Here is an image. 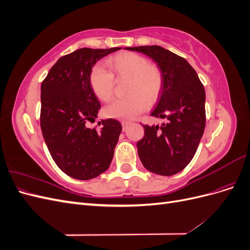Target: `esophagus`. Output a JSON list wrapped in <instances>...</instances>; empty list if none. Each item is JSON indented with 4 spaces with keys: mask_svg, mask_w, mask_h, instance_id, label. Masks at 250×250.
I'll list each match as a JSON object with an SVG mask.
<instances>
[{
    "mask_svg": "<svg viewBox=\"0 0 250 250\" xmlns=\"http://www.w3.org/2000/svg\"><path fill=\"white\" fill-rule=\"evenodd\" d=\"M128 125H129V123H128V122H124V121H123V122H122L123 131H125V130H126V128H127V126H128Z\"/></svg>",
    "mask_w": 250,
    "mask_h": 250,
    "instance_id": "esophagus-1",
    "label": "esophagus"
}]
</instances>
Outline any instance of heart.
I'll list each match as a JSON object with an SVG mask.
<instances>
[{
	"instance_id": "1",
	"label": "heart",
	"mask_w": 250,
	"mask_h": 250,
	"mask_svg": "<svg viewBox=\"0 0 250 250\" xmlns=\"http://www.w3.org/2000/svg\"><path fill=\"white\" fill-rule=\"evenodd\" d=\"M109 73L95 65L89 73V85L95 96L108 102L113 95L116 80L128 79L123 100H116L104 108L105 116L121 121H130L153 104L160 97L164 78L160 67L150 64L149 60L137 53L123 52L106 60Z\"/></svg>"
}]
</instances>
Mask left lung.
Segmentation results:
<instances>
[{
	"label": "left lung",
	"mask_w": 250,
	"mask_h": 250,
	"mask_svg": "<svg viewBox=\"0 0 250 250\" xmlns=\"http://www.w3.org/2000/svg\"><path fill=\"white\" fill-rule=\"evenodd\" d=\"M153 59L164 84L151 116L167 119L161 126L143 125L144 138L137 143L144 167L158 175L171 176L192 161L206 127V92L187 60L160 46L125 48Z\"/></svg>",
	"instance_id": "1"
}]
</instances>
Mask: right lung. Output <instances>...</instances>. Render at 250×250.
Segmentation results:
<instances>
[{
  "label": "right lung",
  "instance_id": "right-lung-1",
  "mask_svg": "<svg viewBox=\"0 0 250 250\" xmlns=\"http://www.w3.org/2000/svg\"><path fill=\"white\" fill-rule=\"evenodd\" d=\"M122 48H82L60 57L42 83L41 127L53 161L66 175L88 180L105 172L122 131L115 119L102 120L100 129L87 128L101 108L89 85L98 60Z\"/></svg>",
  "mask_w": 250,
  "mask_h": 250
}]
</instances>
